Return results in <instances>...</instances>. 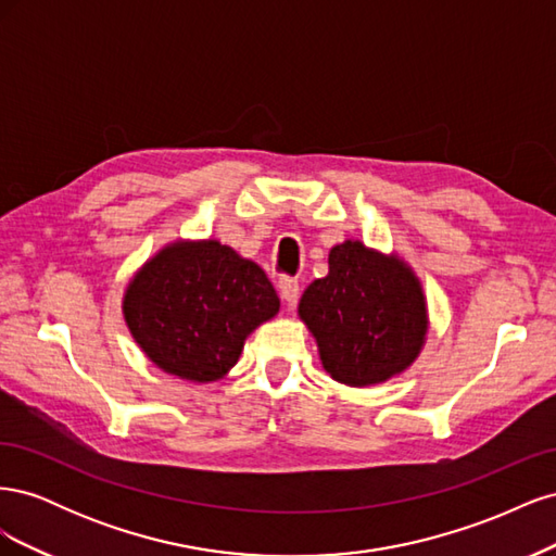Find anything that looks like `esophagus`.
<instances>
[{
	"mask_svg": "<svg viewBox=\"0 0 556 556\" xmlns=\"http://www.w3.org/2000/svg\"><path fill=\"white\" fill-rule=\"evenodd\" d=\"M299 280L292 278V276H285L278 280V292H280V299L285 301L288 306H294L296 299H299Z\"/></svg>",
	"mask_w": 556,
	"mask_h": 556,
	"instance_id": "1",
	"label": "esophagus"
}]
</instances>
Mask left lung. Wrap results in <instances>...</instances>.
Returning <instances> with one entry per match:
<instances>
[{
  "instance_id": "obj_1",
  "label": "left lung",
  "mask_w": 556,
  "mask_h": 556,
  "mask_svg": "<svg viewBox=\"0 0 556 556\" xmlns=\"http://www.w3.org/2000/svg\"><path fill=\"white\" fill-rule=\"evenodd\" d=\"M299 315L325 371L343 384L390 380L408 368L427 333L422 288L410 268L359 241L329 252V274L308 285Z\"/></svg>"
}]
</instances>
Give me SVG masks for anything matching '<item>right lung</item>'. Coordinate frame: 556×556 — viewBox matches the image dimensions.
<instances>
[{
    "label": "right lung",
    "mask_w": 556,
    "mask_h": 556,
    "mask_svg": "<svg viewBox=\"0 0 556 556\" xmlns=\"http://www.w3.org/2000/svg\"><path fill=\"white\" fill-rule=\"evenodd\" d=\"M280 308L262 268L217 241L174 243L150 260L125 294V319L166 374L211 382L239 362L243 341Z\"/></svg>",
    "instance_id": "right-lung-1"
}]
</instances>
